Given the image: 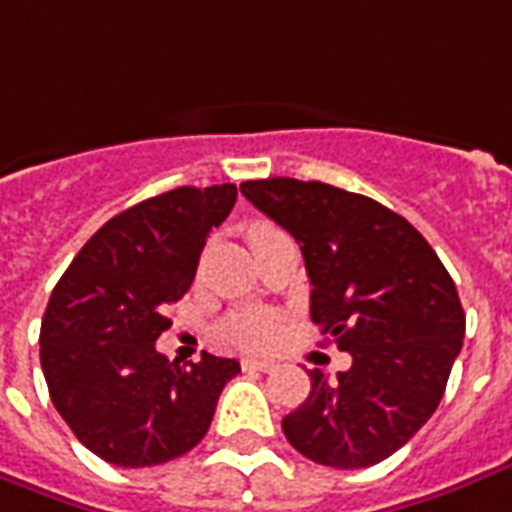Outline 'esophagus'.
Wrapping results in <instances>:
<instances>
[{"label":"esophagus","mask_w":512,"mask_h":512,"mask_svg":"<svg viewBox=\"0 0 512 512\" xmlns=\"http://www.w3.org/2000/svg\"><path fill=\"white\" fill-rule=\"evenodd\" d=\"M243 368H245V371H264V374H267V371H272V368H275V363H272V360L245 358Z\"/></svg>","instance_id":"1"}]
</instances>
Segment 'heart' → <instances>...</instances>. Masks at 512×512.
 I'll return each mask as SVG.
<instances>
[{"label": "heart", "instance_id": "obj_1", "mask_svg": "<svg viewBox=\"0 0 512 512\" xmlns=\"http://www.w3.org/2000/svg\"><path fill=\"white\" fill-rule=\"evenodd\" d=\"M277 232L275 227L269 224H253L251 232H248V240L256 243L261 237ZM224 334H227L229 342H235L237 347L251 352L269 350L272 344L277 342V334H280V323L272 315H264V312H245V315H235L224 326Z\"/></svg>", "mask_w": 512, "mask_h": 512}]
</instances>
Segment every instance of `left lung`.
Instances as JSON below:
<instances>
[{
  "mask_svg": "<svg viewBox=\"0 0 512 512\" xmlns=\"http://www.w3.org/2000/svg\"><path fill=\"white\" fill-rule=\"evenodd\" d=\"M240 192L291 232L310 277V315L352 366L283 419L293 449L360 470L406 446L433 417L465 339L457 285L425 237L363 194L320 181L261 178Z\"/></svg>",
  "mask_w": 512,
  "mask_h": 512,
  "instance_id": "obj_1",
  "label": "left lung"
}]
</instances>
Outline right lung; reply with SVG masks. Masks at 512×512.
<instances>
[{
  "label": "right lung",
  "mask_w": 512,
  "mask_h": 512,
  "mask_svg": "<svg viewBox=\"0 0 512 512\" xmlns=\"http://www.w3.org/2000/svg\"><path fill=\"white\" fill-rule=\"evenodd\" d=\"M237 186H178L117 213L63 272L47 301L39 360L79 443L117 467H154L205 438L240 363L202 352L178 366L154 342L194 280L205 237Z\"/></svg>",
  "instance_id": "obj_1"
}]
</instances>
